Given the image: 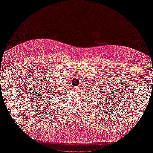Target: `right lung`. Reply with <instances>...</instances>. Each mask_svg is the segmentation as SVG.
<instances>
[{
	"label": "right lung",
	"instance_id": "obj_1",
	"mask_svg": "<svg viewBox=\"0 0 153 153\" xmlns=\"http://www.w3.org/2000/svg\"><path fill=\"white\" fill-rule=\"evenodd\" d=\"M56 90H57V89H56ZM53 92H55V91H53ZM57 92H59V91H57ZM62 92H63V90H60V92L57 93V92H55V94H59V95H60V93H61ZM55 94H54V93H52V94H51V93H50V94H49V95H50V96H51V98L52 97H53V96L55 95Z\"/></svg>",
	"mask_w": 153,
	"mask_h": 153
}]
</instances>
